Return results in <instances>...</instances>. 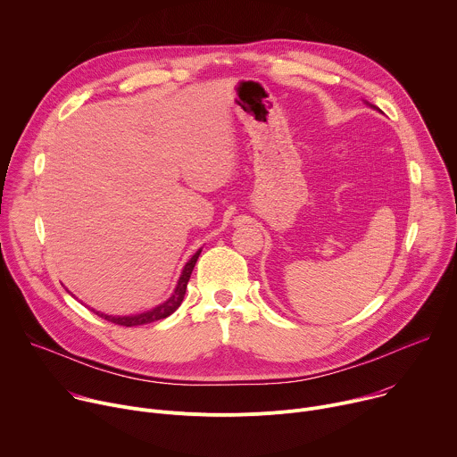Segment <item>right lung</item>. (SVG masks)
<instances>
[{
    "mask_svg": "<svg viewBox=\"0 0 457 457\" xmlns=\"http://www.w3.org/2000/svg\"><path fill=\"white\" fill-rule=\"evenodd\" d=\"M199 254H201V248L187 262V265L183 267V272H181V276L178 279V285H176L172 295L165 303H162V305L154 307L152 311L136 314V316H109V314H99V312H96V314L101 316L104 320H107V321H111V323L121 325V327H137V325H146V323H152V321H160V320L169 318L181 305V301H183L185 292H187V283L190 279V274L194 270V265H195Z\"/></svg>",
    "mask_w": 457,
    "mask_h": 457,
    "instance_id": "right-lung-1",
    "label": "right lung"
}]
</instances>
